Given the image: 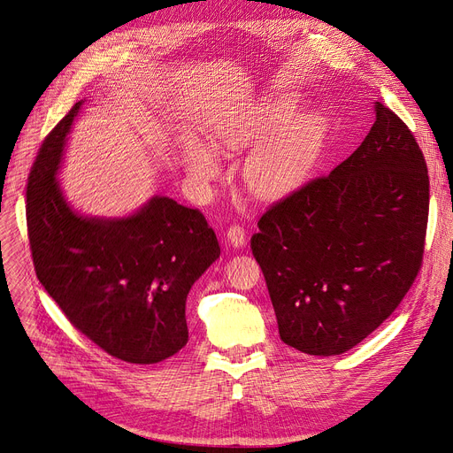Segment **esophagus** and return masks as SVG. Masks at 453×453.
<instances>
[{"label":"esophagus","instance_id":"34e87169","mask_svg":"<svg viewBox=\"0 0 453 453\" xmlns=\"http://www.w3.org/2000/svg\"><path fill=\"white\" fill-rule=\"evenodd\" d=\"M226 239L231 242L234 248H242L246 244V231L241 224H231L226 231Z\"/></svg>","mask_w":453,"mask_h":453}]
</instances>
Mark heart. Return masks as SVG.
I'll list each match as a JSON object with an SVG mask.
<instances>
[{"label":"heart","instance_id":"obj_1","mask_svg":"<svg viewBox=\"0 0 453 453\" xmlns=\"http://www.w3.org/2000/svg\"><path fill=\"white\" fill-rule=\"evenodd\" d=\"M296 109L290 97H273L214 129V146L229 151L255 146L244 166L253 192L285 194L298 187L317 163L326 133L324 122L311 114L292 118ZM185 166L198 185H209L220 173L216 155L202 146L188 148Z\"/></svg>","mask_w":453,"mask_h":453}]
</instances>
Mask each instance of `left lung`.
I'll return each mask as SVG.
<instances>
[{
	"mask_svg": "<svg viewBox=\"0 0 453 453\" xmlns=\"http://www.w3.org/2000/svg\"><path fill=\"white\" fill-rule=\"evenodd\" d=\"M427 212L424 153L378 102L361 146L272 203L253 233L281 341L327 357L380 327L422 268Z\"/></svg>",
	"mask_w": 453,
	"mask_h": 453,
	"instance_id": "1",
	"label": "left lung"
}]
</instances>
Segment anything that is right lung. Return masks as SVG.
Segmentation results:
<instances>
[{
    "mask_svg": "<svg viewBox=\"0 0 453 453\" xmlns=\"http://www.w3.org/2000/svg\"><path fill=\"white\" fill-rule=\"evenodd\" d=\"M81 104L50 131L29 172L36 278L70 324L109 356L159 363L188 341L187 294L219 259V239L198 209L161 196L122 220L73 212L55 175Z\"/></svg>",
    "mask_w": 453,
    "mask_h": 453,
    "instance_id": "obj_1",
    "label": "right lung"
}]
</instances>
